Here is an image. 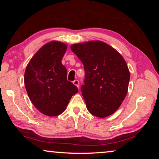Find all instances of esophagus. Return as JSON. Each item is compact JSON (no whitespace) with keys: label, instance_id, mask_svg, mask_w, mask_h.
I'll return each mask as SVG.
<instances>
[{"label":"esophagus","instance_id":"34e87169","mask_svg":"<svg viewBox=\"0 0 159 159\" xmlns=\"http://www.w3.org/2000/svg\"><path fill=\"white\" fill-rule=\"evenodd\" d=\"M73 83L76 86L77 88L79 87V81L78 80H75L74 81H73Z\"/></svg>","mask_w":159,"mask_h":159}]
</instances>
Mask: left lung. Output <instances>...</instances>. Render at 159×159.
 Instances as JSON below:
<instances>
[{
  "label": "left lung",
  "mask_w": 159,
  "mask_h": 159,
  "mask_svg": "<svg viewBox=\"0 0 159 159\" xmlns=\"http://www.w3.org/2000/svg\"><path fill=\"white\" fill-rule=\"evenodd\" d=\"M84 66L80 88L87 109L99 118L111 115L128 93L130 74L121 55L106 43L92 41L71 45Z\"/></svg>",
  "instance_id": "obj_1"
}]
</instances>
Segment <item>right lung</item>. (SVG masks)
Segmentation results:
<instances>
[{
  "label": "right lung",
  "instance_id": "obj_1",
  "mask_svg": "<svg viewBox=\"0 0 159 159\" xmlns=\"http://www.w3.org/2000/svg\"><path fill=\"white\" fill-rule=\"evenodd\" d=\"M67 45L52 41L37 51L29 61L25 73V84L34 107L48 116L63 113L78 88L67 80L66 67L61 59Z\"/></svg>",
  "mask_w": 159,
  "mask_h": 159
}]
</instances>
